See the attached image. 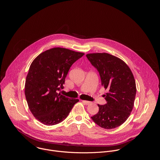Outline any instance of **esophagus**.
Returning <instances> with one entry per match:
<instances>
[{
  "mask_svg": "<svg viewBox=\"0 0 160 160\" xmlns=\"http://www.w3.org/2000/svg\"><path fill=\"white\" fill-rule=\"evenodd\" d=\"M82 102L84 103L85 104H86V105H89V104H91V102L88 101H86V100H82Z\"/></svg>",
  "mask_w": 160,
  "mask_h": 160,
  "instance_id": "34e87169",
  "label": "esophagus"
}]
</instances>
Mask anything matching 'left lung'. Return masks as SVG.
Here are the masks:
<instances>
[{
    "label": "left lung",
    "instance_id": "obj_1",
    "mask_svg": "<svg viewBox=\"0 0 160 160\" xmlns=\"http://www.w3.org/2000/svg\"><path fill=\"white\" fill-rule=\"evenodd\" d=\"M99 72L101 85L108 92L107 103L99 105L97 114L91 117L101 128L113 129L127 121L134 107L136 85L129 67L121 59L106 53L86 54Z\"/></svg>",
    "mask_w": 160,
    "mask_h": 160
}]
</instances>
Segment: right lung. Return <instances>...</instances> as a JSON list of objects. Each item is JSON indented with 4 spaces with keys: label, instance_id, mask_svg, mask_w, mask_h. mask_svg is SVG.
Here are the masks:
<instances>
[{
    "label": "right lung",
    "instance_id": "add662e5",
    "mask_svg": "<svg viewBox=\"0 0 160 160\" xmlns=\"http://www.w3.org/2000/svg\"><path fill=\"white\" fill-rule=\"evenodd\" d=\"M84 53L55 47L39 54L26 77L24 93L33 116L46 125L62 122L78 99H69L59 91L71 65Z\"/></svg>",
    "mask_w": 160,
    "mask_h": 160
}]
</instances>
